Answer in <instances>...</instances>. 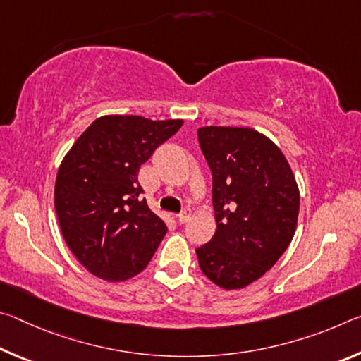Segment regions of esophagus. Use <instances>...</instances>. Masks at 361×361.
Here are the masks:
<instances>
[{
  "label": "esophagus",
  "instance_id": "1",
  "mask_svg": "<svg viewBox=\"0 0 361 361\" xmlns=\"http://www.w3.org/2000/svg\"><path fill=\"white\" fill-rule=\"evenodd\" d=\"M189 218H191V210H185V212H181L180 215H176V219H178L180 224L188 223Z\"/></svg>",
  "mask_w": 361,
  "mask_h": 361
}]
</instances>
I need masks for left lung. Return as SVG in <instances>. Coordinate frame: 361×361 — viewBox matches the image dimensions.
Wrapping results in <instances>:
<instances>
[{
    "label": "left lung",
    "instance_id": "obj_1",
    "mask_svg": "<svg viewBox=\"0 0 361 361\" xmlns=\"http://www.w3.org/2000/svg\"><path fill=\"white\" fill-rule=\"evenodd\" d=\"M209 162L216 231L195 250L200 271L223 290L245 288L276 264L295 235L299 188L279 146L250 127L197 130Z\"/></svg>",
    "mask_w": 361,
    "mask_h": 361
}]
</instances>
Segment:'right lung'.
Returning <instances> with one entry per match:
<instances>
[{
  "label": "right lung",
  "mask_w": 361,
  "mask_h": 361,
  "mask_svg": "<svg viewBox=\"0 0 361 361\" xmlns=\"http://www.w3.org/2000/svg\"><path fill=\"white\" fill-rule=\"evenodd\" d=\"M183 119L97 118L60 164L54 204L60 231L76 259L95 277L124 282L148 266L167 232L149 210L138 170Z\"/></svg>",
  "instance_id": "1"
}]
</instances>
